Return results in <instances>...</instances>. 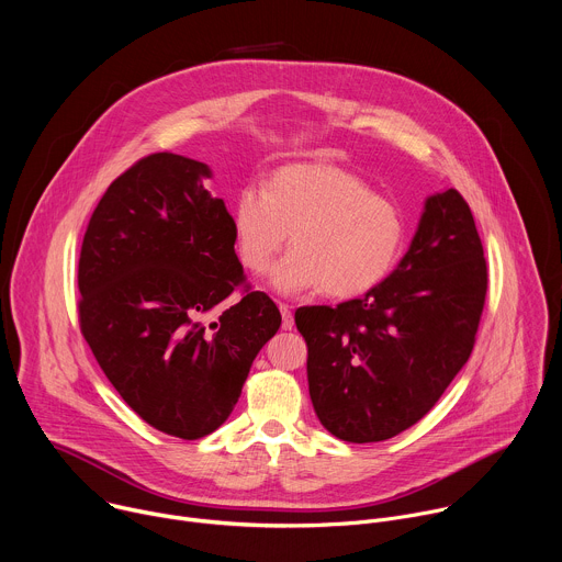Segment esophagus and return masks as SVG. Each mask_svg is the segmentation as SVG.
<instances>
[{
    "label": "esophagus",
    "mask_w": 562,
    "mask_h": 562,
    "mask_svg": "<svg viewBox=\"0 0 562 562\" xmlns=\"http://www.w3.org/2000/svg\"><path fill=\"white\" fill-rule=\"evenodd\" d=\"M280 313H282V329L289 331L293 327V313H291V306L280 302Z\"/></svg>",
    "instance_id": "1"
}]
</instances>
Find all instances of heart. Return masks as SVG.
<instances>
[{
  "mask_svg": "<svg viewBox=\"0 0 562 562\" xmlns=\"http://www.w3.org/2000/svg\"><path fill=\"white\" fill-rule=\"evenodd\" d=\"M239 262L262 273L291 233L293 249L271 271L282 293L325 289L356 297L375 289L405 247V215L360 176L334 165H291L260 189L245 187L231 211Z\"/></svg>",
  "mask_w": 562,
  "mask_h": 562,
  "instance_id": "heart-1",
  "label": "heart"
}]
</instances>
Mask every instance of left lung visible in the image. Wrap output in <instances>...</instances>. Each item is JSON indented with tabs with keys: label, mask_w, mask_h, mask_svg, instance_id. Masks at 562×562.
<instances>
[{
	"label": "left lung",
	"mask_w": 562,
	"mask_h": 562,
	"mask_svg": "<svg viewBox=\"0 0 562 562\" xmlns=\"http://www.w3.org/2000/svg\"><path fill=\"white\" fill-rule=\"evenodd\" d=\"M487 260L464 198H427L412 247L375 289L300 306L313 409L345 442H380L425 418L469 360Z\"/></svg>",
	"instance_id": "8db88e82"
}]
</instances>
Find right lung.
I'll return each instance as SVG.
<instances>
[{"mask_svg": "<svg viewBox=\"0 0 562 562\" xmlns=\"http://www.w3.org/2000/svg\"><path fill=\"white\" fill-rule=\"evenodd\" d=\"M206 165L150 153L111 182L79 251V329L124 403L153 429L198 440L233 412L276 302L247 284L231 213ZM237 288L233 305L223 300Z\"/></svg>", "mask_w": 562, "mask_h": 562, "instance_id": "1", "label": "right lung"}]
</instances>
